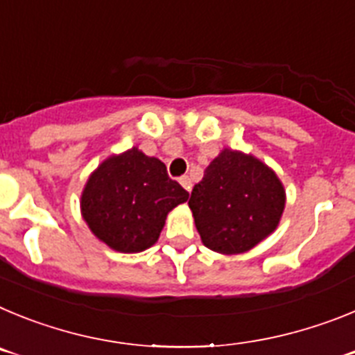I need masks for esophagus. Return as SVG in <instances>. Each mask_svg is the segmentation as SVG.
I'll return each instance as SVG.
<instances>
[{
  "instance_id": "34e87169",
  "label": "esophagus",
  "mask_w": 355,
  "mask_h": 355,
  "mask_svg": "<svg viewBox=\"0 0 355 355\" xmlns=\"http://www.w3.org/2000/svg\"><path fill=\"white\" fill-rule=\"evenodd\" d=\"M180 183H181V187L187 190V192H192V180H190L188 175H183V178H180Z\"/></svg>"
}]
</instances>
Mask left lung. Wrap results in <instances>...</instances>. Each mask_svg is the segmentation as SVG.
<instances>
[{
    "instance_id": "1",
    "label": "left lung",
    "mask_w": 355,
    "mask_h": 355,
    "mask_svg": "<svg viewBox=\"0 0 355 355\" xmlns=\"http://www.w3.org/2000/svg\"><path fill=\"white\" fill-rule=\"evenodd\" d=\"M200 240L220 254L247 252L277 227L284 188L254 156L224 149L188 200Z\"/></svg>"
}]
</instances>
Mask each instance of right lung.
<instances>
[{"mask_svg": "<svg viewBox=\"0 0 355 355\" xmlns=\"http://www.w3.org/2000/svg\"><path fill=\"white\" fill-rule=\"evenodd\" d=\"M188 199L165 163L137 147L103 162L81 196L90 231L119 252H142L156 243L167 213Z\"/></svg>", "mask_w": 355, "mask_h": 355, "instance_id": "1", "label": "right lung"}]
</instances>
